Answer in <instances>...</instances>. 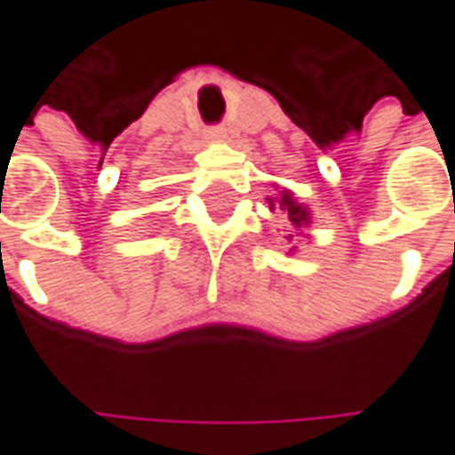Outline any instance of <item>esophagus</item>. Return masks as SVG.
I'll return each mask as SVG.
<instances>
[{
    "mask_svg": "<svg viewBox=\"0 0 455 455\" xmlns=\"http://www.w3.org/2000/svg\"><path fill=\"white\" fill-rule=\"evenodd\" d=\"M207 138H210V140H220V138H225V127H220V125L210 127V130H207Z\"/></svg>",
    "mask_w": 455,
    "mask_h": 455,
    "instance_id": "1",
    "label": "esophagus"
}]
</instances>
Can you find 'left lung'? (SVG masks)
<instances>
[{
  "label": "left lung",
  "mask_w": 455,
  "mask_h": 455,
  "mask_svg": "<svg viewBox=\"0 0 455 455\" xmlns=\"http://www.w3.org/2000/svg\"><path fill=\"white\" fill-rule=\"evenodd\" d=\"M271 207H276V204L271 202ZM279 210H286V215H289V220H291L294 225H302L307 220V210H302V204H297V202L291 199V194H282Z\"/></svg>",
  "instance_id": "obj_1"
}]
</instances>
